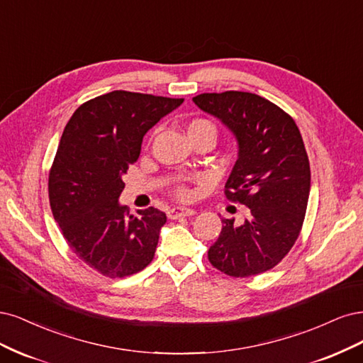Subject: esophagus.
Segmentation results:
<instances>
[{"label": "esophagus", "instance_id": "esophagus-1", "mask_svg": "<svg viewBox=\"0 0 363 363\" xmlns=\"http://www.w3.org/2000/svg\"><path fill=\"white\" fill-rule=\"evenodd\" d=\"M193 214H196V213L193 211V209H190V208H182V206L172 208L170 211L167 213L169 218H172V220H177V218H181V217H190V216H193Z\"/></svg>", "mask_w": 363, "mask_h": 363}]
</instances>
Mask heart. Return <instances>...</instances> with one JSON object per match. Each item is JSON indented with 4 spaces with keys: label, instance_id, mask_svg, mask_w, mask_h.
<instances>
[{
    "label": "heart",
    "instance_id": "b5f03b06",
    "mask_svg": "<svg viewBox=\"0 0 363 363\" xmlns=\"http://www.w3.org/2000/svg\"><path fill=\"white\" fill-rule=\"evenodd\" d=\"M185 133H186V135H189L190 140H194L197 137H209V138L214 140L217 131H216V126L211 121L196 118V119H191L189 123L185 125ZM174 193H177V196L179 199H182V201H185V199L190 197V190L184 185L177 186Z\"/></svg>",
    "mask_w": 363,
    "mask_h": 363
}]
</instances>
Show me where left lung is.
<instances>
[{
	"mask_svg": "<svg viewBox=\"0 0 363 363\" xmlns=\"http://www.w3.org/2000/svg\"><path fill=\"white\" fill-rule=\"evenodd\" d=\"M193 101L235 135L238 160L225 194L250 211L240 226L235 218L221 220L208 259L232 277L272 270L298 238L308 208L311 169L298 128L288 113L255 93H202Z\"/></svg>",
	"mask_w": 363,
	"mask_h": 363,
	"instance_id": "8db88e82",
	"label": "left lung"
}]
</instances>
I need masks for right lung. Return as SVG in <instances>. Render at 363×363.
I'll use <instances>...</instances> for the list:
<instances>
[{
	"label": "right lung",
	"instance_id": "add662e5",
	"mask_svg": "<svg viewBox=\"0 0 363 363\" xmlns=\"http://www.w3.org/2000/svg\"><path fill=\"white\" fill-rule=\"evenodd\" d=\"M182 102L114 90L79 105L65 128L50 170V205L71 250L104 276H131L154 259L166 214L150 206L133 216L118 199L145 134Z\"/></svg>",
	"mask_w": 363,
	"mask_h": 363
}]
</instances>
